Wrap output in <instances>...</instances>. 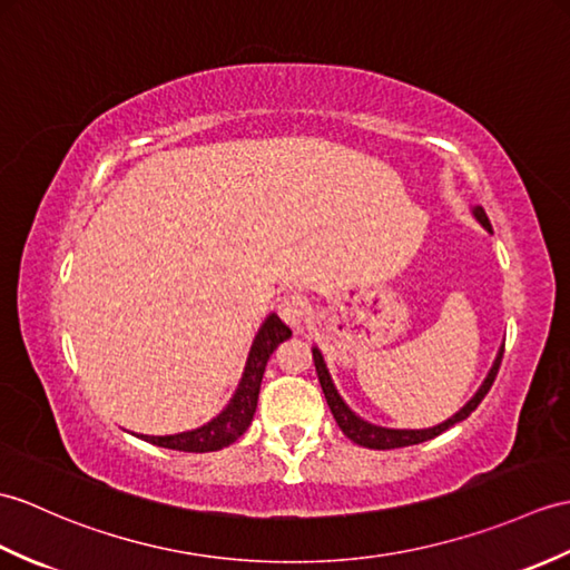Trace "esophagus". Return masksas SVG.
I'll return each instance as SVG.
<instances>
[{
    "mask_svg": "<svg viewBox=\"0 0 570 570\" xmlns=\"http://www.w3.org/2000/svg\"><path fill=\"white\" fill-rule=\"evenodd\" d=\"M279 315H282V321L288 323L291 327H301L303 323H306V315H308L306 298L298 294L284 296L279 303Z\"/></svg>",
    "mask_w": 570,
    "mask_h": 570,
    "instance_id": "esophagus-1",
    "label": "esophagus"
}]
</instances>
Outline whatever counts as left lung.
<instances>
[{
    "label": "left lung",
    "instance_id": "obj_1",
    "mask_svg": "<svg viewBox=\"0 0 570 570\" xmlns=\"http://www.w3.org/2000/svg\"><path fill=\"white\" fill-rule=\"evenodd\" d=\"M473 216H475V220H479V223L483 225V228H485L488 233H493L491 220H488L485 210H483L481 206H473ZM502 352H505V345H502V347L498 350V356H495V362H493V366H491V372H488L485 381L481 383V389L475 391L473 399H471L464 407H461L459 413H454L449 420L440 422V425H434V428H428V430H391V428H379V425H372V422L362 420L360 415H354L352 410H350V405L340 399L335 383H333V379H330V372H327V366H325L323 354H321V350H317V347H313V362H315L317 381H321L323 393H325V401H327L330 410H333V417L337 420L340 430L345 432L354 444L366 446V449H399V446H410V444L428 442V440H432V436L442 434L444 430L456 425V422L466 420V417L473 413V410L481 405V401L485 399V393L491 391L493 381H495V376H498L500 362H502Z\"/></svg>",
    "mask_w": 570,
    "mask_h": 570
}]
</instances>
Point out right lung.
<instances>
[{"label": "right lung", "mask_w": 570, "mask_h": 570, "mask_svg": "<svg viewBox=\"0 0 570 570\" xmlns=\"http://www.w3.org/2000/svg\"><path fill=\"white\" fill-rule=\"evenodd\" d=\"M288 337H291V330L282 323L279 315L272 313L267 321L262 323L259 333L255 335V342H253V347H249V356H247L245 372L240 379V386H237L230 403L223 407L220 415H216L214 420L206 422V425L189 430V432L163 434V436L138 434L140 440L150 442L155 446L177 449V452H196V454L218 452V449L233 444L237 436H240L249 428V422H253V415L257 410V399H259L262 376H264V368H267L272 352Z\"/></svg>", "instance_id": "obj_1"}]
</instances>
